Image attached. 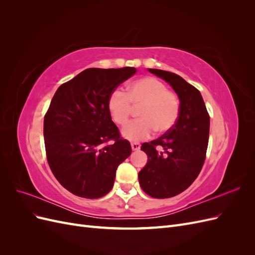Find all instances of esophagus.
<instances>
[{
    "label": "esophagus",
    "mask_w": 255,
    "mask_h": 255,
    "mask_svg": "<svg viewBox=\"0 0 255 255\" xmlns=\"http://www.w3.org/2000/svg\"><path fill=\"white\" fill-rule=\"evenodd\" d=\"M130 146H132L133 151H137V150L140 149V143L139 142H132V143H130Z\"/></svg>",
    "instance_id": "1"
}]
</instances>
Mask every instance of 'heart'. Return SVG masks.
<instances>
[{"mask_svg": "<svg viewBox=\"0 0 255 255\" xmlns=\"http://www.w3.org/2000/svg\"><path fill=\"white\" fill-rule=\"evenodd\" d=\"M109 112L117 126H123L132 115L133 106L141 107L140 119L129 122L122 128V135L132 141L149 138L154 130L166 133L171 129L180 115V100L175 92L155 78H143L129 84L127 94L114 90L110 98Z\"/></svg>", "mask_w": 255, "mask_h": 255, "instance_id": "heart-1", "label": "heart"}]
</instances>
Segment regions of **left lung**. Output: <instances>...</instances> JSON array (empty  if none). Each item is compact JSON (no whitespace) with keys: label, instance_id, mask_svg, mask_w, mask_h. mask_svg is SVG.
<instances>
[{"label":"left lung","instance_id":"8db88e82","mask_svg":"<svg viewBox=\"0 0 255 255\" xmlns=\"http://www.w3.org/2000/svg\"><path fill=\"white\" fill-rule=\"evenodd\" d=\"M149 71L170 84L180 99V115L173 128L140 148L148 155V163L138 174L140 187L152 198L166 199L187 189L201 171L210 115L200 91L180 75L158 69Z\"/></svg>","mask_w":255,"mask_h":255}]
</instances>
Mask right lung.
<instances>
[{
  "instance_id": "add662e5",
  "label": "right lung",
  "mask_w": 255,
  "mask_h": 255,
  "mask_svg": "<svg viewBox=\"0 0 255 255\" xmlns=\"http://www.w3.org/2000/svg\"><path fill=\"white\" fill-rule=\"evenodd\" d=\"M135 73L133 67L89 68L60 85L52 99L43 121L47 159L61 186L75 196L98 199L109 194L118 166L132 153L107 102Z\"/></svg>"
}]
</instances>
